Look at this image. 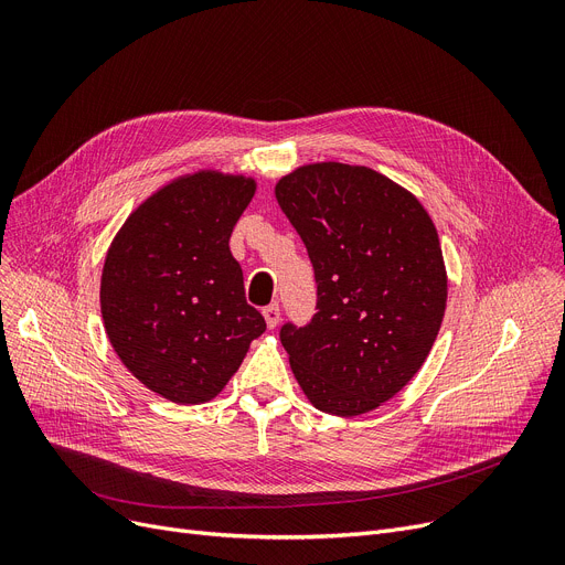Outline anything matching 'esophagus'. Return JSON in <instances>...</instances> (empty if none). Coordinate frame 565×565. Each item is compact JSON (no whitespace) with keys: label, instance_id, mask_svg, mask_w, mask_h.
Returning a JSON list of instances; mask_svg holds the SVG:
<instances>
[{"label":"esophagus","instance_id":"obj_1","mask_svg":"<svg viewBox=\"0 0 565 565\" xmlns=\"http://www.w3.org/2000/svg\"><path fill=\"white\" fill-rule=\"evenodd\" d=\"M263 318H265V324H267V328L275 330L277 324H279V320H281V309H279V305L265 307V309H263Z\"/></svg>","mask_w":565,"mask_h":565}]
</instances>
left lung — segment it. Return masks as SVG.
Segmentation results:
<instances>
[{
	"label": "left lung",
	"mask_w": 565,
	"mask_h": 565,
	"mask_svg": "<svg viewBox=\"0 0 565 565\" xmlns=\"http://www.w3.org/2000/svg\"><path fill=\"white\" fill-rule=\"evenodd\" d=\"M275 196L313 263L318 313L281 343L309 403L360 417L424 366L447 309V265L422 201L375 169L302 164Z\"/></svg>",
	"instance_id": "obj_1"
}]
</instances>
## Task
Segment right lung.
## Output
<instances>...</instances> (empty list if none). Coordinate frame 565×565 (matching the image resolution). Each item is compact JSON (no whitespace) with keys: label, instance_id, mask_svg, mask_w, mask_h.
Segmentation results:
<instances>
[{"label":"right lung","instance_id":"obj_1","mask_svg":"<svg viewBox=\"0 0 565 565\" xmlns=\"http://www.w3.org/2000/svg\"><path fill=\"white\" fill-rule=\"evenodd\" d=\"M254 192L252 175L183 173L146 196L107 249L105 334L143 387L171 403L213 401L265 332L228 249Z\"/></svg>","mask_w":565,"mask_h":565}]
</instances>
